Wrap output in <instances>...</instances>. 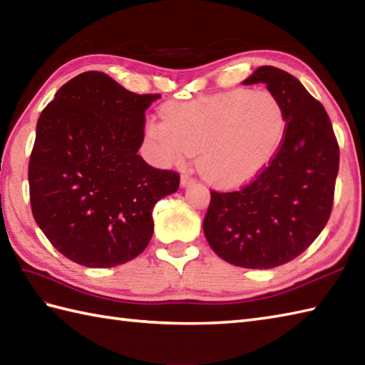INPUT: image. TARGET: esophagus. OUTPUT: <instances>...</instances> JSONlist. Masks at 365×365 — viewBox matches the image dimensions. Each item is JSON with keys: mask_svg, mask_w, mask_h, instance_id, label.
<instances>
[{"mask_svg": "<svg viewBox=\"0 0 365 365\" xmlns=\"http://www.w3.org/2000/svg\"><path fill=\"white\" fill-rule=\"evenodd\" d=\"M195 182L192 180V178L188 175V174H183L182 177H180V187L182 188H187V187H190V185Z\"/></svg>", "mask_w": 365, "mask_h": 365, "instance_id": "esophagus-1", "label": "esophagus"}]
</instances>
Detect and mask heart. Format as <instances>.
<instances>
[{"mask_svg": "<svg viewBox=\"0 0 365 365\" xmlns=\"http://www.w3.org/2000/svg\"><path fill=\"white\" fill-rule=\"evenodd\" d=\"M147 123L150 155L160 166H178L197 153L208 183L237 188L252 182L281 150L287 113L273 92L232 89L168 105Z\"/></svg>", "mask_w": 365, "mask_h": 365, "instance_id": "b5f03b06", "label": "heart"}]
</instances>
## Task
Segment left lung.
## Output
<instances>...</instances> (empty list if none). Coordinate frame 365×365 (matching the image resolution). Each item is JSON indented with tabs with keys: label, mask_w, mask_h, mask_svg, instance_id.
I'll return each instance as SVG.
<instances>
[{
	"label": "left lung",
	"mask_w": 365,
	"mask_h": 365,
	"mask_svg": "<svg viewBox=\"0 0 365 365\" xmlns=\"http://www.w3.org/2000/svg\"><path fill=\"white\" fill-rule=\"evenodd\" d=\"M267 84L287 113L281 150L252 183L212 191L204 234L232 265L269 269L304 252L329 220L339 173V145L320 102L281 68L262 66L243 81Z\"/></svg>",
	"instance_id": "obj_1"
}]
</instances>
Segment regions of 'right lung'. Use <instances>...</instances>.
I'll list each match as a JSON object with an SVG mask.
<instances>
[{
    "label": "right lung",
    "instance_id": "obj_1",
    "mask_svg": "<svg viewBox=\"0 0 365 365\" xmlns=\"http://www.w3.org/2000/svg\"><path fill=\"white\" fill-rule=\"evenodd\" d=\"M102 72L67 81L36 127L28 180L33 216L56 250L89 268L138 257L153 235L152 212L178 190V174L139 157L145 110Z\"/></svg>",
    "mask_w": 365,
    "mask_h": 365
}]
</instances>
